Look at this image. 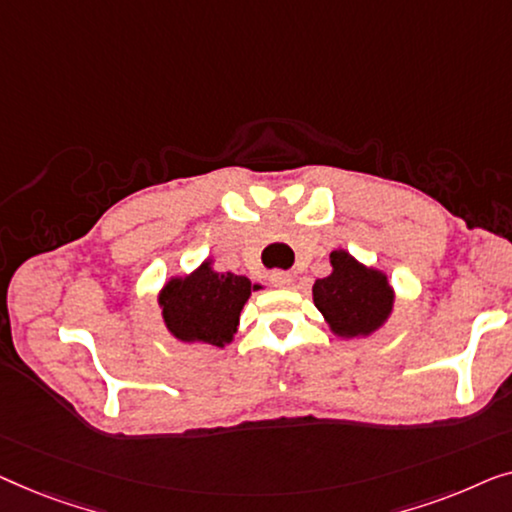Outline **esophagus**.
Returning a JSON list of instances; mask_svg holds the SVG:
<instances>
[{
    "label": "esophagus",
    "instance_id": "esophagus-1",
    "mask_svg": "<svg viewBox=\"0 0 512 512\" xmlns=\"http://www.w3.org/2000/svg\"><path fill=\"white\" fill-rule=\"evenodd\" d=\"M269 278L276 287H290L292 285V273H287V271H273Z\"/></svg>",
    "mask_w": 512,
    "mask_h": 512
}]
</instances>
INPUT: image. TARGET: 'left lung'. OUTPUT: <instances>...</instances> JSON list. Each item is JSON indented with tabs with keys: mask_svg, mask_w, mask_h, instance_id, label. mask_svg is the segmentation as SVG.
Masks as SVG:
<instances>
[{
	"mask_svg": "<svg viewBox=\"0 0 512 512\" xmlns=\"http://www.w3.org/2000/svg\"><path fill=\"white\" fill-rule=\"evenodd\" d=\"M331 273L313 285L315 308L341 338L369 336L392 315L394 290L387 276L369 269L345 250L329 255Z\"/></svg>",
	"mask_w": 512,
	"mask_h": 512,
	"instance_id": "1",
	"label": "left lung"
}]
</instances>
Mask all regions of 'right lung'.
Segmentation results:
<instances>
[{
    "mask_svg": "<svg viewBox=\"0 0 512 512\" xmlns=\"http://www.w3.org/2000/svg\"><path fill=\"white\" fill-rule=\"evenodd\" d=\"M259 290L246 276L215 271L206 259L190 276L171 278L160 290L164 325L183 343H208L225 348L232 343L250 292Z\"/></svg>",
    "mask_w": 512,
    "mask_h": 512,
    "instance_id": "add662e5",
    "label": "right lung"
}]
</instances>
